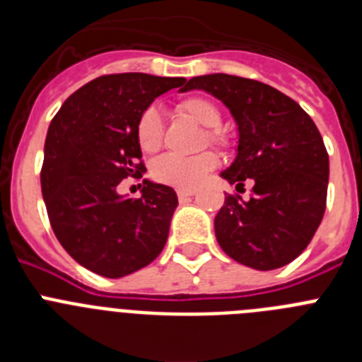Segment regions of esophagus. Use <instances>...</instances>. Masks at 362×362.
Listing matches in <instances>:
<instances>
[{"mask_svg":"<svg viewBox=\"0 0 362 362\" xmlns=\"http://www.w3.org/2000/svg\"><path fill=\"white\" fill-rule=\"evenodd\" d=\"M194 194H196V190H177V199L179 201H187V199H190Z\"/></svg>","mask_w":362,"mask_h":362,"instance_id":"1","label":"esophagus"}]
</instances>
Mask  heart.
Returning <instances> with one entry per match:
<instances>
[{
    "instance_id": "1",
    "label": "heart",
    "mask_w": 362,
    "mask_h": 362,
    "mask_svg": "<svg viewBox=\"0 0 362 362\" xmlns=\"http://www.w3.org/2000/svg\"><path fill=\"white\" fill-rule=\"evenodd\" d=\"M179 112L204 127L203 143L225 146L226 137L217 127L221 124V112L206 98H187L179 103ZM136 137L143 152H156L163 143V117L159 108L148 107L141 112L136 123ZM217 166L214 152H201L197 156H177L165 153L152 165V177L161 185H168L179 190H194L204 181V177Z\"/></svg>"
}]
</instances>
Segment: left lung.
<instances>
[{
    "label": "left lung",
    "instance_id": "obj_1",
    "mask_svg": "<svg viewBox=\"0 0 362 362\" xmlns=\"http://www.w3.org/2000/svg\"><path fill=\"white\" fill-rule=\"evenodd\" d=\"M209 92L238 123V156L221 177L250 181V199L226 194L214 221L226 255L255 270L292 263L312 241L326 209L330 163L312 117L292 98L255 79L209 74L181 92Z\"/></svg>",
    "mask_w": 362,
    "mask_h": 362
}]
</instances>
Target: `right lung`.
<instances>
[{
  "mask_svg": "<svg viewBox=\"0 0 362 362\" xmlns=\"http://www.w3.org/2000/svg\"><path fill=\"white\" fill-rule=\"evenodd\" d=\"M185 78L108 74L74 92L50 121L41 192L57 241L81 267L117 279L165 248L177 206L174 188L143 179L141 197H123L124 177H143L136 123L153 99Z\"/></svg>",
  "mask_w": 362,
  "mask_h": 362,
  "instance_id": "add662e5",
  "label": "right lung"
}]
</instances>
